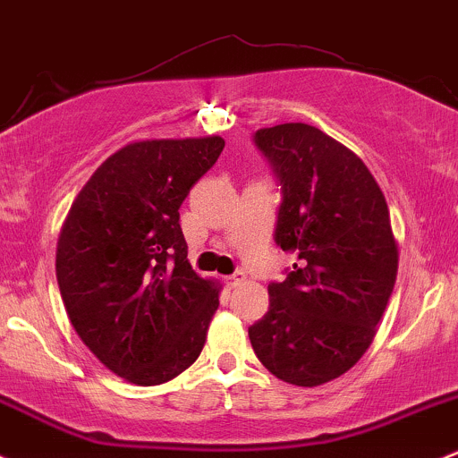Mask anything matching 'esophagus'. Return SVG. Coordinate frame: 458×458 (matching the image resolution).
Segmentation results:
<instances>
[{
  "label": "esophagus",
  "mask_w": 458,
  "mask_h": 458,
  "mask_svg": "<svg viewBox=\"0 0 458 458\" xmlns=\"http://www.w3.org/2000/svg\"><path fill=\"white\" fill-rule=\"evenodd\" d=\"M243 280H245L243 271H237V274H233V276H225L224 283H225V286H228V289H234V286L243 284Z\"/></svg>",
  "instance_id": "esophagus-1"
}]
</instances>
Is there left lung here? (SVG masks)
<instances>
[{"mask_svg": "<svg viewBox=\"0 0 458 458\" xmlns=\"http://www.w3.org/2000/svg\"><path fill=\"white\" fill-rule=\"evenodd\" d=\"M283 182L276 243L298 263L269 284V310L250 326L276 378L319 386L354 368L376 336L398 276L389 206L368 165L309 123L256 132Z\"/></svg>", "mask_w": 458, "mask_h": 458, "instance_id": "obj_1", "label": "left lung"}]
</instances>
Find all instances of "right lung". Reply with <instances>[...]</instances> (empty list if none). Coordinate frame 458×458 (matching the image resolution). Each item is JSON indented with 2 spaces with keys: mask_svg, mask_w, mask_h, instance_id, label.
<instances>
[{
  "mask_svg": "<svg viewBox=\"0 0 458 458\" xmlns=\"http://www.w3.org/2000/svg\"><path fill=\"white\" fill-rule=\"evenodd\" d=\"M224 145L215 134L123 145L95 169L60 228L56 276L72 326L132 385L175 378L206 344L221 284L191 267L178 208Z\"/></svg>",
  "mask_w": 458,
  "mask_h": 458,
  "instance_id": "obj_1",
  "label": "right lung"
}]
</instances>
